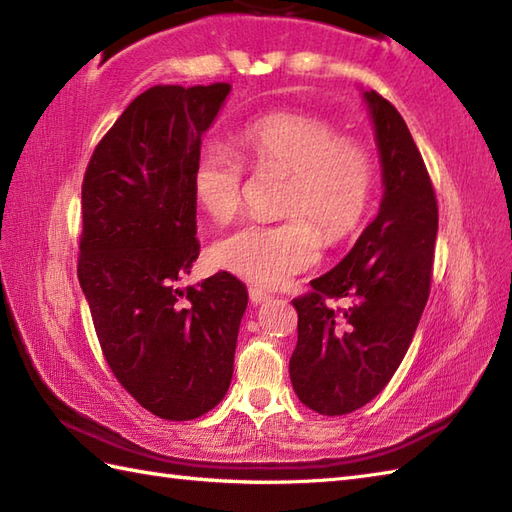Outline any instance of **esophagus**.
I'll return each instance as SVG.
<instances>
[{
	"label": "esophagus",
	"instance_id": "obj_1",
	"mask_svg": "<svg viewBox=\"0 0 512 512\" xmlns=\"http://www.w3.org/2000/svg\"><path fill=\"white\" fill-rule=\"evenodd\" d=\"M248 299H250V303H264V301H268V299H273V295H270V292H266V290H262V288H248Z\"/></svg>",
	"mask_w": 512,
	"mask_h": 512
}]
</instances>
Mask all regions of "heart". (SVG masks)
I'll return each instance as SVG.
<instances>
[{"label":"heart","instance_id":"b5f03b06","mask_svg":"<svg viewBox=\"0 0 512 512\" xmlns=\"http://www.w3.org/2000/svg\"><path fill=\"white\" fill-rule=\"evenodd\" d=\"M233 149L206 143L193 160L191 191L220 224L242 213L247 165L286 173L279 222L246 224L213 244L215 264L262 286H279L319 259L321 237L339 244L361 224L374 195V156L361 140L339 136L321 116L270 112L233 136Z\"/></svg>","mask_w":512,"mask_h":512}]
</instances>
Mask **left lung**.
I'll list each match as a JSON object with an SVG mask.
<instances>
[{
	"label": "left lung",
	"mask_w": 512,
	"mask_h": 512,
	"mask_svg": "<svg viewBox=\"0 0 512 512\" xmlns=\"http://www.w3.org/2000/svg\"><path fill=\"white\" fill-rule=\"evenodd\" d=\"M383 162L380 211L354 248L312 290L292 299L299 314L290 380L321 416H345L376 398L405 358L427 306L438 200L427 165L398 110L365 92ZM346 301L334 307L332 300Z\"/></svg>",
	"instance_id": "1"
}]
</instances>
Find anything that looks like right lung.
<instances>
[{
	"instance_id": "1",
	"label": "right lung",
	"mask_w": 512,
	"mask_h": 512,
	"mask_svg": "<svg viewBox=\"0 0 512 512\" xmlns=\"http://www.w3.org/2000/svg\"><path fill=\"white\" fill-rule=\"evenodd\" d=\"M231 85H154L88 162L76 275L107 365L165 420L211 411L233 378L248 295L226 270L178 288L200 255L193 160Z\"/></svg>"
}]
</instances>
